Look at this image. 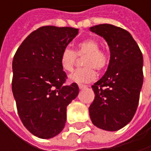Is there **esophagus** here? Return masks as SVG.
I'll return each mask as SVG.
<instances>
[{
	"label": "esophagus",
	"mask_w": 151,
	"mask_h": 151,
	"mask_svg": "<svg viewBox=\"0 0 151 151\" xmlns=\"http://www.w3.org/2000/svg\"><path fill=\"white\" fill-rule=\"evenodd\" d=\"M78 87H79V89H85V88H86L87 86H85V85H78Z\"/></svg>",
	"instance_id": "esophagus-1"
}]
</instances>
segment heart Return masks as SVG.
<instances>
[{
  "label": "heart",
  "mask_w": 151,
  "mask_h": 151,
  "mask_svg": "<svg viewBox=\"0 0 151 151\" xmlns=\"http://www.w3.org/2000/svg\"><path fill=\"white\" fill-rule=\"evenodd\" d=\"M78 57L85 56L83 60L84 68L76 70L69 75V80L76 83H88L95 79L96 73L104 70L108 64V57L104 51L100 50V44L93 38H88L79 42L76 50L70 48L63 50L60 55V65L65 72H72Z\"/></svg>",
  "instance_id": "heart-1"
}]
</instances>
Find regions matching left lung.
<instances>
[{
    "label": "left lung",
    "instance_id": "8db88e82",
    "mask_svg": "<svg viewBox=\"0 0 151 151\" xmlns=\"http://www.w3.org/2000/svg\"><path fill=\"white\" fill-rule=\"evenodd\" d=\"M90 30L105 39L110 60L105 74L92 86L95 97L89 115L97 128L116 131L136 114L143 82L142 54L130 33L120 27L105 23Z\"/></svg>",
    "mask_w": 151,
    "mask_h": 151
}]
</instances>
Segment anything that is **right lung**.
I'll use <instances>...</instances> for the list:
<instances>
[{"mask_svg": "<svg viewBox=\"0 0 151 151\" xmlns=\"http://www.w3.org/2000/svg\"><path fill=\"white\" fill-rule=\"evenodd\" d=\"M78 33L71 27L44 26L19 46L12 63V92L24 127L34 136L52 138L64 129L66 107L78 94L65 84L60 55Z\"/></svg>", "mask_w": 151, "mask_h": 151, "instance_id": "right-lung-1", "label": "right lung"}]
</instances>
